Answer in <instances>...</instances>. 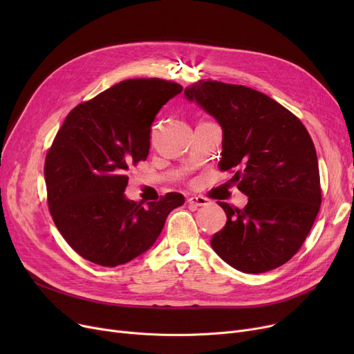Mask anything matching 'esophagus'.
I'll return each instance as SVG.
<instances>
[{
    "mask_svg": "<svg viewBox=\"0 0 354 354\" xmlns=\"http://www.w3.org/2000/svg\"><path fill=\"white\" fill-rule=\"evenodd\" d=\"M191 207H194V208H196V207H203V205H207L208 203V199L207 198H203V196H191V198H188V201H187Z\"/></svg>",
    "mask_w": 354,
    "mask_h": 354,
    "instance_id": "obj_1",
    "label": "esophagus"
}]
</instances>
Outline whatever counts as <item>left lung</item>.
<instances>
[{
  "mask_svg": "<svg viewBox=\"0 0 354 354\" xmlns=\"http://www.w3.org/2000/svg\"><path fill=\"white\" fill-rule=\"evenodd\" d=\"M222 129L221 171L248 196L244 209L218 205L227 224L211 247L227 264L259 274L286 264L300 250L322 203L317 153L290 110L245 86L199 80L183 91Z\"/></svg>",
  "mask_w": 354,
  "mask_h": 354,
  "instance_id": "1",
  "label": "left lung"
}]
</instances>
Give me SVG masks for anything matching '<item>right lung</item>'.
Wrapping results in <instances>:
<instances>
[{"label": "right lung", "instance_id": "right-lung-1", "mask_svg": "<svg viewBox=\"0 0 354 354\" xmlns=\"http://www.w3.org/2000/svg\"><path fill=\"white\" fill-rule=\"evenodd\" d=\"M182 91L162 79H130L74 107L47 152L48 208L67 244L90 263L116 267L151 250L178 192L142 203L124 195L130 165L146 160L158 111Z\"/></svg>", "mask_w": 354, "mask_h": 354}]
</instances>
